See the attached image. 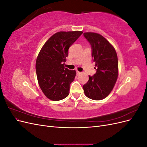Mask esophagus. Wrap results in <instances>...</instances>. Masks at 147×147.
I'll return each instance as SVG.
<instances>
[{"instance_id": "34e87169", "label": "esophagus", "mask_w": 147, "mask_h": 147, "mask_svg": "<svg viewBox=\"0 0 147 147\" xmlns=\"http://www.w3.org/2000/svg\"><path fill=\"white\" fill-rule=\"evenodd\" d=\"M80 74H81V72H79V71H77V75H80Z\"/></svg>"}]
</instances>
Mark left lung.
I'll use <instances>...</instances> for the list:
<instances>
[{"label": "left lung", "mask_w": 147, "mask_h": 147, "mask_svg": "<svg viewBox=\"0 0 147 147\" xmlns=\"http://www.w3.org/2000/svg\"><path fill=\"white\" fill-rule=\"evenodd\" d=\"M83 35L91 44L92 57L97 67L96 73L89 75L88 82L83 85L84 92L91 99H104L112 91L118 78L117 53L102 35L94 32H84Z\"/></svg>", "instance_id": "8db88e82"}]
</instances>
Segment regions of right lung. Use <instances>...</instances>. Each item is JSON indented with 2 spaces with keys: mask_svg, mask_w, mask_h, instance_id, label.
Instances as JSON below:
<instances>
[{
  "mask_svg": "<svg viewBox=\"0 0 147 147\" xmlns=\"http://www.w3.org/2000/svg\"><path fill=\"white\" fill-rule=\"evenodd\" d=\"M82 34V31L56 32L40 51L35 64L37 77L42 92L49 99L57 101L68 96L76 71L65 68L64 63L69 47Z\"/></svg>",
  "mask_w": 147,
  "mask_h": 147,
  "instance_id": "right-lung-1",
  "label": "right lung"
}]
</instances>
